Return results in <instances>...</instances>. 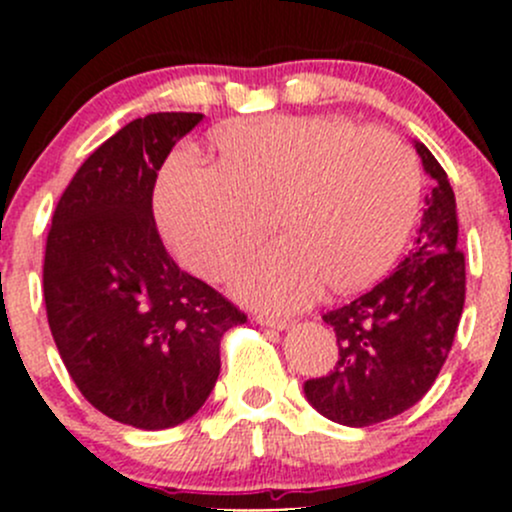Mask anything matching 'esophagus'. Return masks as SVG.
<instances>
[{
    "label": "esophagus",
    "instance_id": "esophagus-1",
    "mask_svg": "<svg viewBox=\"0 0 512 512\" xmlns=\"http://www.w3.org/2000/svg\"><path fill=\"white\" fill-rule=\"evenodd\" d=\"M255 322L262 324V327H272V329H287L289 327V319L272 317V314H257Z\"/></svg>",
    "mask_w": 512,
    "mask_h": 512
}]
</instances>
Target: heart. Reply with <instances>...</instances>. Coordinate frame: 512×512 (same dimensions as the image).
<instances>
[{
	"label": "heart",
	"instance_id": "b5f03b06",
	"mask_svg": "<svg viewBox=\"0 0 512 512\" xmlns=\"http://www.w3.org/2000/svg\"><path fill=\"white\" fill-rule=\"evenodd\" d=\"M220 163L170 158L158 213L180 260L225 280L277 223L287 232L247 262L232 292L299 309L322 287L379 280L404 250L421 205V165L396 133L344 116H267L218 133Z\"/></svg>",
	"mask_w": 512,
	"mask_h": 512
}]
</instances>
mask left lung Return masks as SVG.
<instances>
[{
    "label": "left lung",
    "instance_id": "left-lung-1",
    "mask_svg": "<svg viewBox=\"0 0 512 512\" xmlns=\"http://www.w3.org/2000/svg\"><path fill=\"white\" fill-rule=\"evenodd\" d=\"M433 178L414 245L386 280L324 314L339 359L304 381L309 404L342 426H374L404 414L436 381L466 302V260L458 250L456 195L446 170L416 141Z\"/></svg>",
    "mask_w": 512,
    "mask_h": 512
}]
</instances>
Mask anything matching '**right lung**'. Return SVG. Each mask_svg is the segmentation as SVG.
<instances>
[{
  "label": "right lung",
  "mask_w": 512,
  "mask_h": 512,
  "mask_svg": "<svg viewBox=\"0 0 512 512\" xmlns=\"http://www.w3.org/2000/svg\"><path fill=\"white\" fill-rule=\"evenodd\" d=\"M203 113H151L96 148L66 185L44 255V302L66 371L94 409L143 431L198 414L220 339L247 317L180 270L153 220V188Z\"/></svg>",
  "instance_id": "right-lung-1"
}]
</instances>
